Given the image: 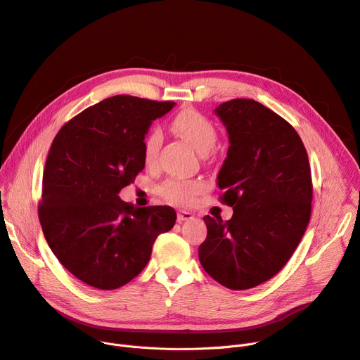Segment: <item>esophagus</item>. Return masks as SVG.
Returning <instances> with one entry per match:
<instances>
[{"instance_id":"obj_1","label":"esophagus","mask_w":360,"mask_h":360,"mask_svg":"<svg viewBox=\"0 0 360 360\" xmlns=\"http://www.w3.org/2000/svg\"><path fill=\"white\" fill-rule=\"evenodd\" d=\"M193 217H194L193 212H189V211H178V214H176V219L179 223H182L185 220H191Z\"/></svg>"}]
</instances>
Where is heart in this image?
Here are the masks:
<instances>
[{
	"mask_svg": "<svg viewBox=\"0 0 360 360\" xmlns=\"http://www.w3.org/2000/svg\"><path fill=\"white\" fill-rule=\"evenodd\" d=\"M172 130L191 143L200 153H207L219 139L217 127L211 120L195 108H185L179 111L171 123ZM160 148V133L150 131L143 141V160L146 166H155ZM205 184L201 179H184L172 178L159 185V195L178 205H188L201 194Z\"/></svg>",
	"mask_w": 360,
	"mask_h": 360,
	"instance_id": "b5f03b06",
	"label": "heart"
}]
</instances>
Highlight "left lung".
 Instances as JSON below:
<instances>
[{
    "label": "left lung",
    "mask_w": 360,
    "mask_h": 360,
    "mask_svg": "<svg viewBox=\"0 0 360 360\" xmlns=\"http://www.w3.org/2000/svg\"><path fill=\"white\" fill-rule=\"evenodd\" d=\"M230 148L219 172L220 201L233 217L205 215L198 249L205 272L226 288H255L290 260L305 233L313 201L308 155L295 129L250 98L215 108Z\"/></svg>",
    "instance_id": "8db88e82"
}]
</instances>
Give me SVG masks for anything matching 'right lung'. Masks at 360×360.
Segmentation results:
<instances>
[{"label": "right lung", "instance_id": "right-lung-1", "mask_svg": "<svg viewBox=\"0 0 360 360\" xmlns=\"http://www.w3.org/2000/svg\"><path fill=\"white\" fill-rule=\"evenodd\" d=\"M174 105L115 95L70 118L52 141L37 207L40 226L58 260L94 288L111 291L134 279L148 265L156 237L176 221L171 207L136 208L118 197L145 167L149 126Z\"/></svg>", "mask_w": 360, "mask_h": 360}]
</instances>
